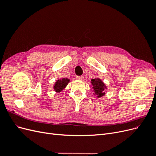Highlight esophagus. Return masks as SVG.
Here are the masks:
<instances>
[{"instance_id":"34e87169","label":"esophagus","mask_w":156,"mask_h":156,"mask_svg":"<svg viewBox=\"0 0 156 156\" xmlns=\"http://www.w3.org/2000/svg\"><path fill=\"white\" fill-rule=\"evenodd\" d=\"M84 79L83 76H77V79L79 80V81H81V80H83Z\"/></svg>"}]
</instances>
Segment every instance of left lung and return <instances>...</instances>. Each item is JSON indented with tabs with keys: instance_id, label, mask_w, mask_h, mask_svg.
Masks as SVG:
<instances>
[{
	"instance_id": "8db88e82",
	"label": "left lung",
	"mask_w": 156,
	"mask_h": 156,
	"mask_svg": "<svg viewBox=\"0 0 156 156\" xmlns=\"http://www.w3.org/2000/svg\"><path fill=\"white\" fill-rule=\"evenodd\" d=\"M91 85L92 86V92L94 95L98 98H101L105 96V90L107 88L105 84L100 78L91 79Z\"/></svg>"
}]
</instances>
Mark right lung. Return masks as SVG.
<instances>
[{
	"mask_svg": "<svg viewBox=\"0 0 156 156\" xmlns=\"http://www.w3.org/2000/svg\"><path fill=\"white\" fill-rule=\"evenodd\" d=\"M70 79L68 78H62L56 80L53 85V90L57 93L61 92L66 87Z\"/></svg>",
	"mask_w": 156,
	"mask_h": 156,
	"instance_id": "1",
	"label": "right lung"
}]
</instances>
